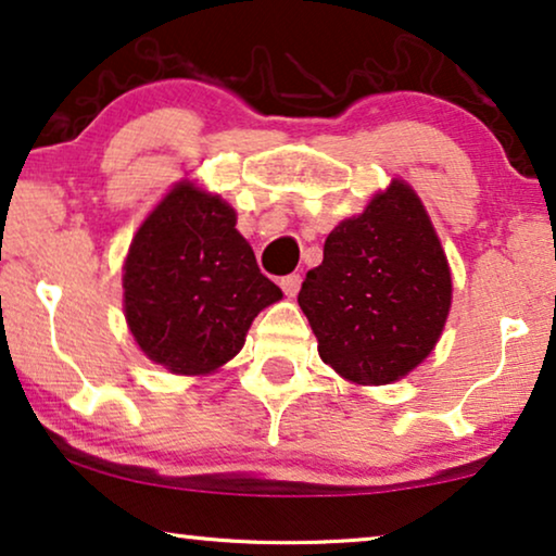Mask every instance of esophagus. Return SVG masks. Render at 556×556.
<instances>
[{
    "mask_svg": "<svg viewBox=\"0 0 556 556\" xmlns=\"http://www.w3.org/2000/svg\"><path fill=\"white\" fill-rule=\"evenodd\" d=\"M301 280H303V278L299 276V273H291V276H286L283 280H280V288H283L288 299H295V295H299V291H301Z\"/></svg>",
    "mask_w": 556,
    "mask_h": 556,
    "instance_id": "34e87169",
    "label": "esophagus"
}]
</instances>
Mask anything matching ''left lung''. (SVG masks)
I'll return each mask as SVG.
<instances>
[{
    "label": "left lung",
    "mask_w": 556,
    "mask_h": 556,
    "mask_svg": "<svg viewBox=\"0 0 556 556\" xmlns=\"http://www.w3.org/2000/svg\"><path fill=\"white\" fill-rule=\"evenodd\" d=\"M451 303L435 225L400 177L333 227L299 293L321 362L356 387L400 382L420 367L443 337Z\"/></svg>",
    "instance_id": "8db88e82"
}]
</instances>
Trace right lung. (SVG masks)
<instances>
[{
  "label": "right lung",
  "instance_id": "right-lung-1",
  "mask_svg": "<svg viewBox=\"0 0 556 556\" xmlns=\"http://www.w3.org/2000/svg\"><path fill=\"white\" fill-rule=\"evenodd\" d=\"M235 225L230 202L181 179L134 232L124 316L141 354L169 375H215L245 346L255 316L283 299Z\"/></svg>",
  "mask_w": 556,
  "mask_h": 556
}]
</instances>
